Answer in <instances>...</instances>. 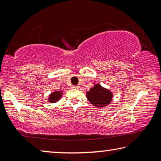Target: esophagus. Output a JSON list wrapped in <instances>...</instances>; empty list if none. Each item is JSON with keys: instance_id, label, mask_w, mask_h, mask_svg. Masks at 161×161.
I'll list each match as a JSON object with an SVG mask.
<instances>
[{"instance_id": "1", "label": "esophagus", "mask_w": 161, "mask_h": 161, "mask_svg": "<svg viewBox=\"0 0 161 161\" xmlns=\"http://www.w3.org/2000/svg\"><path fill=\"white\" fill-rule=\"evenodd\" d=\"M72 88H74L75 89H78L79 88H80V86H73Z\"/></svg>"}]
</instances>
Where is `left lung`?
I'll list each match as a JSON object with an SVG mask.
<instances>
[{"mask_svg":"<svg viewBox=\"0 0 161 161\" xmlns=\"http://www.w3.org/2000/svg\"><path fill=\"white\" fill-rule=\"evenodd\" d=\"M86 96L89 102L97 108L107 107L113 99L112 92L99 84H96L92 87L90 90L86 93Z\"/></svg>","mask_w":161,"mask_h":161,"instance_id":"8db88e82","label":"left lung"}]
</instances>
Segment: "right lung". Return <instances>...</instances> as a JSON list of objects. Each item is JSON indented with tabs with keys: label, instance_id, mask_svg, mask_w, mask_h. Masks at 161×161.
<instances>
[{
	"label": "right lung",
	"instance_id": "obj_1",
	"mask_svg": "<svg viewBox=\"0 0 161 161\" xmlns=\"http://www.w3.org/2000/svg\"><path fill=\"white\" fill-rule=\"evenodd\" d=\"M62 97V91H55L52 92L48 97V102L50 103H56L60 100Z\"/></svg>",
	"mask_w": 161,
	"mask_h": 161
}]
</instances>
